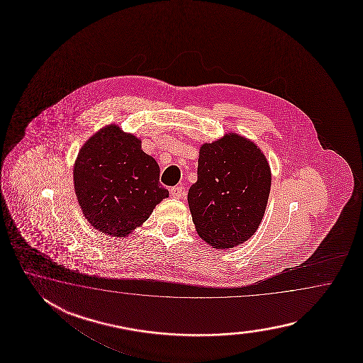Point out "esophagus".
<instances>
[{
    "mask_svg": "<svg viewBox=\"0 0 363 363\" xmlns=\"http://www.w3.org/2000/svg\"><path fill=\"white\" fill-rule=\"evenodd\" d=\"M184 186H172L170 189V194L174 199H182L184 196Z\"/></svg>",
    "mask_w": 363,
    "mask_h": 363,
    "instance_id": "34e87169",
    "label": "esophagus"
}]
</instances>
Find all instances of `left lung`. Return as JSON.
I'll return each mask as SVG.
<instances>
[{
  "mask_svg": "<svg viewBox=\"0 0 363 363\" xmlns=\"http://www.w3.org/2000/svg\"><path fill=\"white\" fill-rule=\"evenodd\" d=\"M270 188V164L255 141L228 132L202 144L188 192L199 236L216 249L245 242L262 222Z\"/></svg>",
  "mask_w": 363,
  "mask_h": 363,
  "instance_id": "left-lung-1",
  "label": "left lung"
}]
</instances>
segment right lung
Here are the masks:
<instances>
[{"label":"right lung","mask_w":363,"mask_h":363,"mask_svg":"<svg viewBox=\"0 0 363 363\" xmlns=\"http://www.w3.org/2000/svg\"><path fill=\"white\" fill-rule=\"evenodd\" d=\"M74 188L85 219L114 238L128 236L169 197L155 158L116 124L99 130L79 150Z\"/></svg>","instance_id":"right-lung-1"}]
</instances>
